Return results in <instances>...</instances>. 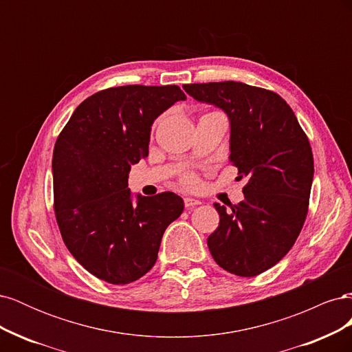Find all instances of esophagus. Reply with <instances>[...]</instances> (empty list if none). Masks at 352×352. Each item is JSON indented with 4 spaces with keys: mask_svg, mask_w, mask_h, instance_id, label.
<instances>
[{
    "mask_svg": "<svg viewBox=\"0 0 352 352\" xmlns=\"http://www.w3.org/2000/svg\"><path fill=\"white\" fill-rule=\"evenodd\" d=\"M201 201L195 199V198H185V207L186 208H190V207H195V206H199Z\"/></svg>",
    "mask_w": 352,
    "mask_h": 352,
    "instance_id": "obj_1",
    "label": "esophagus"
}]
</instances>
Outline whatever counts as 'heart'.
Segmentation results:
<instances>
[{
  "mask_svg": "<svg viewBox=\"0 0 352 352\" xmlns=\"http://www.w3.org/2000/svg\"><path fill=\"white\" fill-rule=\"evenodd\" d=\"M186 184L188 185H195V177L194 176H188L186 177Z\"/></svg>",
  "mask_w": 352,
  "mask_h": 352,
  "instance_id": "1",
  "label": "heart"
}]
</instances>
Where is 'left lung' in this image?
I'll return each instance as SVG.
<instances>
[{
  "mask_svg": "<svg viewBox=\"0 0 352 352\" xmlns=\"http://www.w3.org/2000/svg\"><path fill=\"white\" fill-rule=\"evenodd\" d=\"M184 89L229 117V160L248 184L238 206L226 210L216 202L220 223L207 245L221 269L252 278L279 263L302 229L314 176L310 142L292 109L273 91L233 80Z\"/></svg>",
  "mask_w": 352,
  "mask_h": 352,
  "instance_id": "obj_1",
  "label": "left lung"
}]
</instances>
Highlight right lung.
Returning <instances> with one entry per match:
<instances>
[{"mask_svg": "<svg viewBox=\"0 0 352 352\" xmlns=\"http://www.w3.org/2000/svg\"><path fill=\"white\" fill-rule=\"evenodd\" d=\"M186 95L176 85H126L79 104L52 154L54 210L67 250L95 278L135 282L151 270L167 226L184 211L173 192L136 195L131 166L148 155L157 117Z\"/></svg>", "mask_w": 352, "mask_h": 352, "instance_id": "add662e5", "label": "right lung"}]
</instances>
